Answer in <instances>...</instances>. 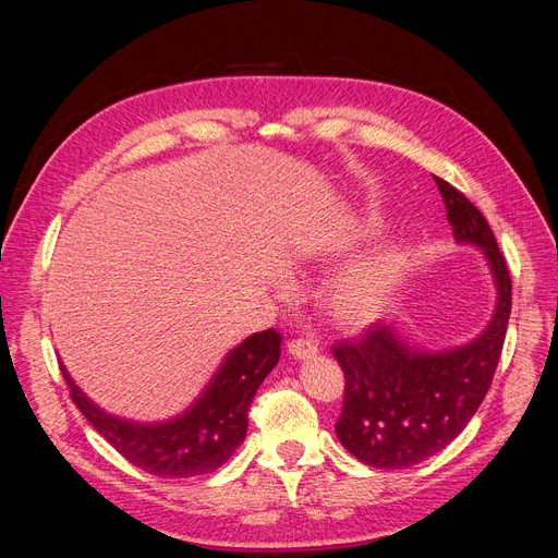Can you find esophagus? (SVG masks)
Instances as JSON below:
<instances>
[{"label":"esophagus","instance_id":"1","mask_svg":"<svg viewBox=\"0 0 558 558\" xmlns=\"http://www.w3.org/2000/svg\"><path fill=\"white\" fill-rule=\"evenodd\" d=\"M287 353L294 360H310L318 353V345L310 339H294L287 343Z\"/></svg>","mask_w":558,"mask_h":558}]
</instances>
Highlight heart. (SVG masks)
Segmentation results:
<instances>
[{
	"instance_id": "b5f03b06",
	"label": "heart",
	"mask_w": 558,
	"mask_h": 558,
	"mask_svg": "<svg viewBox=\"0 0 558 558\" xmlns=\"http://www.w3.org/2000/svg\"><path fill=\"white\" fill-rule=\"evenodd\" d=\"M375 223L368 221L362 238H371ZM402 280V262L396 253L383 251L360 267L345 271L330 291V312L341 326H368L385 312L393 291Z\"/></svg>"
}]
</instances>
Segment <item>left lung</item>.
<instances>
[{"label":"left lung","mask_w":558,"mask_h":558,"mask_svg":"<svg viewBox=\"0 0 558 558\" xmlns=\"http://www.w3.org/2000/svg\"><path fill=\"white\" fill-rule=\"evenodd\" d=\"M434 181L454 242L486 259L495 307L482 332L461 345L432 350L396 324H375L362 339L335 345L345 375L337 436L350 454L385 471L434 457L471 423L493 383L511 314V278L488 221L450 183Z\"/></svg>","instance_id":"obj_1"}]
</instances>
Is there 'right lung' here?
Wrapping results in <instances>:
<instances>
[{
    "instance_id": "right-lung-1",
    "label": "right lung",
    "mask_w": 558,
    "mask_h": 558,
    "mask_svg": "<svg viewBox=\"0 0 558 558\" xmlns=\"http://www.w3.org/2000/svg\"><path fill=\"white\" fill-rule=\"evenodd\" d=\"M278 360L276 330L246 337L228 350L185 412L154 423L108 414L78 389L65 364L61 371L81 414L126 461L158 477H194L217 471L244 444L248 407Z\"/></svg>"
}]
</instances>
